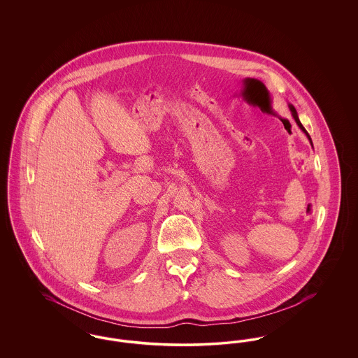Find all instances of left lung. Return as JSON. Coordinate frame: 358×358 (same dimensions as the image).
I'll use <instances>...</instances> for the list:
<instances>
[{
  "instance_id": "8db88e82",
  "label": "left lung",
  "mask_w": 358,
  "mask_h": 358,
  "mask_svg": "<svg viewBox=\"0 0 358 358\" xmlns=\"http://www.w3.org/2000/svg\"><path fill=\"white\" fill-rule=\"evenodd\" d=\"M289 111H291V115H292V118L295 120V122H296V124L299 126V129L306 134L307 138H308V141H310V145L313 146V142H311V138H310V136H308V133H307L306 130H305V127L302 126V123H301V120H299V118H298V113H296V110H295V107L292 106V104H289Z\"/></svg>"
}]
</instances>
